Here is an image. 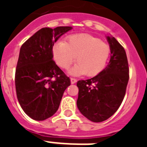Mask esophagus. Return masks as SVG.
<instances>
[{
    "instance_id": "esophagus-1",
    "label": "esophagus",
    "mask_w": 147,
    "mask_h": 147,
    "mask_svg": "<svg viewBox=\"0 0 147 147\" xmlns=\"http://www.w3.org/2000/svg\"><path fill=\"white\" fill-rule=\"evenodd\" d=\"M70 80H71V84H74V83H76L77 82V80H76L75 78H71Z\"/></svg>"
}]
</instances>
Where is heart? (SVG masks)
Wrapping results in <instances>:
<instances>
[{
    "instance_id": "obj_1",
    "label": "heart",
    "mask_w": 147,
    "mask_h": 147,
    "mask_svg": "<svg viewBox=\"0 0 147 147\" xmlns=\"http://www.w3.org/2000/svg\"><path fill=\"white\" fill-rule=\"evenodd\" d=\"M109 55V45L89 34H72L64 42H57L53 47V59L62 69L67 70L74 61L78 62L71 70L76 76L98 75L106 66Z\"/></svg>"
}]
</instances>
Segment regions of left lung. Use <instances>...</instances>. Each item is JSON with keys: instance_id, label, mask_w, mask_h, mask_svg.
I'll list each match as a JSON object with an SVG mask.
<instances>
[{"instance_id": "left-lung-1", "label": "left lung", "mask_w": 147, "mask_h": 147, "mask_svg": "<svg viewBox=\"0 0 147 147\" xmlns=\"http://www.w3.org/2000/svg\"><path fill=\"white\" fill-rule=\"evenodd\" d=\"M110 47V61L96 76L79 80L77 107L93 122H102L112 117L123 102L129 80L126 52L114 37L106 36Z\"/></svg>"}]
</instances>
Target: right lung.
<instances>
[{
    "mask_svg": "<svg viewBox=\"0 0 147 147\" xmlns=\"http://www.w3.org/2000/svg\"><path fill=\"white\" fill-rule=\"evenodd\" d=\"M71 27H44L22 45L16 70V90L27 116L44 120L57 111L70 79L53 60V46Z\"/></svg>",
    "mask_w": 147,
    "mask_h": 147,
    "instance_id": "add662e5",
    "label": "right lung"
}]
</instances>
